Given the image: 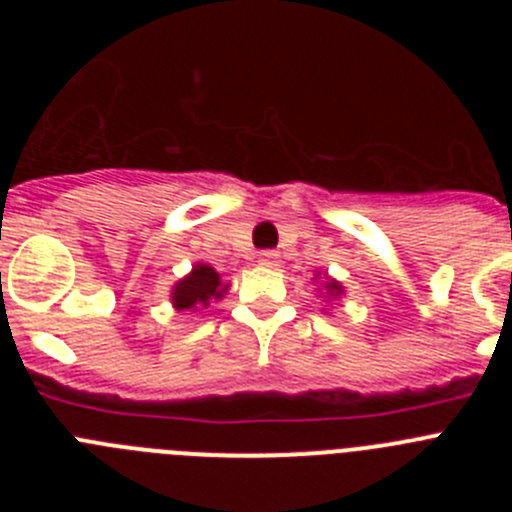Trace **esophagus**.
Segmentation results:
<instances>
[{
    "label": "esophagus",
    "instance_id": "obj_1",
    "mask_svg": "<svg viewBox=\"0 0 512 512\" xmlns=\"http://www.w3.org/2000/svg\"><path fill=\"white\" fill-rule=\"evenodd\" d=\"M259 264L261 266H277L279 264V253H274V251L259 253Z\"/></svg>",
    "mask_w": 512,
    "mask_h": 512
}]
</instances>
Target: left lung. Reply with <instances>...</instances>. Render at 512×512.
Masks as SVG:
<instances>
[{
    "mask_svg": "<svg viewBox=\"0 0 512 512\" xmlns=\"http://www.w3.org/2000/svg\"><path fill=\"white\" fill-rule=\"evenodd\" d=\"M312 282H315V287H318V295H323L325 305H328V302L341 300V297L346 295V287H343V284L338 282V279L330 277L328 271H318V274L312 277Z\"/></svg>",
    "mask_w": 512,
    "mask_h": 512,
    "instance_id": "1",
    "label": "left lung"
}]
</instances>
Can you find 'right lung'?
Segmentation results:
<instances>
[{
	"label": "right lung",
	"instance_id": "right-lung-1",
	"mask_svg": "<svg viewBox=\"0 0 512 512\" xmlns=\"http://www.w3.org/2000/svg\"><path fill=\"white\" fill-rule=\"evenodd\" d=\"M230 282H223L220 274L212 269L205 261H197L192 266L187 277H182L179 282L171 287V307L179 312L197 310V307H207L212 300L220 302L228 295Z\"/></svg>",
	"mask_w": 512,
	"mask_h": 512
}]
</instances>
